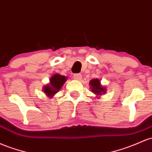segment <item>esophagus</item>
Masks as SVG:
<instances>
[{
    "instance_id": "1",
    "label": "esophagus",
    "mask_w": 152,
    "mask_h": 152,
    "mask_svg": "<svg viewBox=\"0 0 152 152\" xmlns=\"http://www.w3.org/2000/svg\"><path fill=\"white\" fill-rule=\"evenodd\" d=\"M81 76H82V75L81 73H74L73 74V79L76 80H80L81 79Z\"/></svg>"
}]
</instances>
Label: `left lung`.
I'll return each instance as SVG.
<instances>
[{
    "instance_id": "8db88e82",
    "label": "left lung",
    "mask_w": 152,
    "mask_h": 152,
    "mask_svg": "<svg viewBox=\"0 0 152 152\" xmlns=\"http://www.w3.org/2000/svg\"><path fill=\"white\" fill-rule=\"evenodd\" d=\"M90 85H91V91L94 92L96 94H102V93H105L106 91L104 88L102 87L100 84V81L97 79H92L89 82Z\"/></svg>"
}]
</instances>
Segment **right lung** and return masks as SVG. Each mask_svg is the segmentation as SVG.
I'll list each match as a JSON object with an SVG mask.
<instances>
[{"mask_svg": "<svg viewBox=\"0 0 152 152\" xmlns=\"http://www.w3.org/2000/svg\"><path fill=\"white\" fill-rule=\"evenodd\" d=\"M50 84L44 87V91L48 96H53L56 93L59 91L60 89L66 82V76L59 74H55L51 77Z\"/></svg>", "mask_w": 152, "mask_h": 152, "instance_id": "add662e5", "label": "right lung"}]
</instances>
